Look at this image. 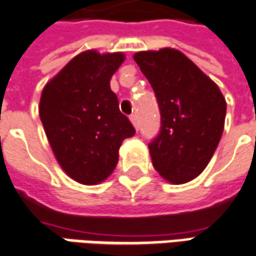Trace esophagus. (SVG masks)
I'll list each match as a JSON object with an SVG mask.
<instances>
[{
  "label": "esophagus",
  "instance_id": "34e87169",
  "mask_svg": "<svg viewBox=\"0 0 256 256\" xmlns=\"http://www.w3.org/2000/svg\"><path fill=\"white\" fill-rule=\"evenodd\" d=\"M130 122L133 123V126L136 128H138V120H137V115H130Z\"/></svg>",
  "mask_w": 256,
  "mask_h": 256
}]
</instances>
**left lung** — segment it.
<instances>
[{"instance_id": "8db88e82", "label": "left lung", "mask_w": 256, "mask_h": 256, "mask_svg": "<svg viewBox=\"0 0 256 256\" xmlns=\"http://www.w3.org/2000/svg\"><path fill=\"white\" fill-rule=\"evenodd\" d=\"M160 110V130L150 144L152 165L169 183L201 174L220 141L226 100L219 87L173 48L134 54Z\"/></svg>"}]
</instances>
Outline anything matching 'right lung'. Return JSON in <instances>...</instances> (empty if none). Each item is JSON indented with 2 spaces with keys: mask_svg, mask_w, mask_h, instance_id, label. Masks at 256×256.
<instances>
[{
  "mask_svg": "<svg viewBox=\"0 0 256 256\" xmlns=\"http://www.w3.org/2000/svg\"><path fill=\"white\" fill-rule=\"evenodd\" d=\"M123 60L122 52L84 51L41 92L38 112L54 155L69 178L86 186L110 176L122 141L136 133L110 84Z\"/></svg>",
  "mask_w": 256,
  "mask_h": 256,
  "instance_id": "1",
  "label": "right lung"
}]
</instances>
